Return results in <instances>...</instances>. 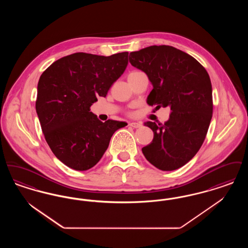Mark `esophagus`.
<instances>
[{
  "label": "esophagus",
  "mask_w": 248,
  "mask_h": 248,
  "mask_svg": "<svg viewBox=\"0 0 248 248\" xmlns=\"http://www.w3.org/2000/svg\"><path fill=\"white\" fill-rule=\"evenodd\" d=\"M128 125L133 128H140L141 126L140 123H129Z\"/></svg>",
  "instance_id": "obj_1"
}]
</instances>
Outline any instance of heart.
I'll list each match as a JSON object with an SVG mask.
<instances>
[{
  "label": "heart",
  "mask_w": 248,
  "mask_h": 248,
  "mask_svg": "<svg viewBox=\"0 0 248 248\" xmlns=\"http://www.w3.org/2000/svg\"><path fill=\"white\" fill-rule=\"evenodd\" d=\"M136 72H139V71H131V72H130L129 74H132V73H136ZM130 114H131V113H130Z\"/></svg>",
  "instance_id": "heart-1"
}]
</instances>
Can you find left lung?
<instances>
[{
    "mask_svg": "<svg viewBox=\"0 0 248 248\" xmlns=\"http://www.w3.org/2000/svg\"><path fill=\"white\" fill-rule=\"evenodd\" d=\"M129 62L153 83L148 104L171 108L165 124L145 123L154 137L142 153L158 169L176 170L194 157L206 137L213 114L210 77L196 59L170 46L131 52Z\"/></svg>",
    "mask_w": 248,
    "mask_h": 248,
    "instance_id": "left-lung-1",
    "label": "left lung"
}]
</instances>
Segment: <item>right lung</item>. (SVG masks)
Returning <instances> with one entry per match:
<instances>
[{
    "label": "right lung",
    "mask_w": 248,
    "mask_h": 248,
    "mask_svg": "<svg viewBox=\"0 0 248 248\" xmlns=\"http://www.w3.org/2000/svg\"><path fill=\"white\" fill-rule=\"evenodd\" d=\"M128 52L109 57L74 53L50 65L40 77L36 111L55 156L74 170L98 163L124 122L96 118L90 107L125 71Z\"/></svg>",
    "instance_id": "1"
}]
</instances>
